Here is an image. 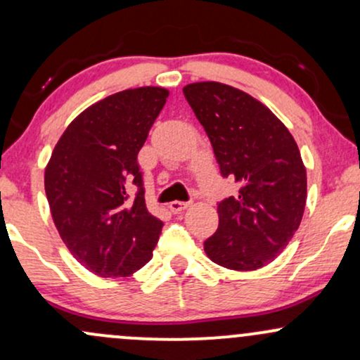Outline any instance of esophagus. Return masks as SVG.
I'll list each match as a JSON object with an SVG mask.
<instances>
[{
  "instance_id": "esophagus-1",
  "label": "esophagus",
  "mask_w": 360,
  "mask_h": 360,
  "mask_svg": "<svg viewBox=\"0 0 360 360\" xmlns=\"http://www.w3.org/2000/svg\"><path fill=\"white\" fill-rule=\"evenodd\" d=\"M189 206V203L188 201H171V203H169V210H171L172 213H181L183 212V210H186Z\"/></svg>"
}]
</instances>
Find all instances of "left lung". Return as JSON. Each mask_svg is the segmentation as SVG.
<instances>
[{"mask_svg": "<svg viewBox=\"0 0 360 360\" xmlns=\"http://www.w3.org/2000/svg\"><path fill=\"white\" fill-rule=\"evenodd\" d=\"M186 100L213 146L223 177L240 184L218 201L205 252L218 266L254 271L286 249L307 203V169L289 130L269 108L232 86L194 82Z\"/></svg>", "mask_w": 360, "mask_h": 360, "instance_id": "1", "label": "left lung"}]
</instances>
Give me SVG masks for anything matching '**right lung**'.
Returning <instances> with one entry per match:
<instances>
[{"instance_id":"1","label":"right lung","mask_w":360,"mask_h":360,"mask_svg":"<svg viewBox=\"0 0 360 360\" xmlns=\"http://www.w3.org/2000/svg\"><path fill=\"white\" fill-rule=\"evenodd\" d=\"M167 96L164 88H137L89 106L64 131L45 169L60 238L101 278H125L146 266L162 232V220L147 210L137 157Z\"/></svg>"}]
</instances>
